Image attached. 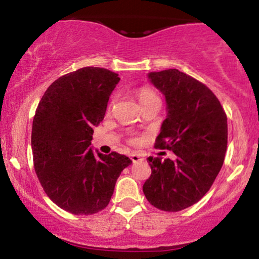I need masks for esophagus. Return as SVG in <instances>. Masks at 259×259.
Wrapping results in <instances>:
<instances>
[{"instance_id":"34e87169","label":"esophagus","mask_w":259,"mask_h":259,"mask_svg":"<svg viewBox=\"0 0 259 259\" xmlns=\"http://www.w3.org/2000/svg\"><path fill=\"white\" fill-rule=\"evenodd\" d=\"M130 158H132V161H133V162H139V161H143V157H141V156L139 155V153H136V152H133V153H130Z\"/></svg>"}]
</instances>
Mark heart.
<instances>
[{"instance_id":"b5f03b06","label":"heart","mask_w":259,"mask_h":259,"mask_svg":"<svg viewBox=\"0 0 259 259\" xmlns=\"http://www.w3.org/2000/svg\"><path fill=\"white\" fill-rule=\"evenodd\" d=\"M136 96H138L139 103H140L141 107L147 106V104H152V103L161 104L160 97H158L157 93H156L155 91H152L151 88H147V87L140 88V90L138 91V93H136ZM113 106H114V98H112V101H110L109 104H108V110L112 109ZM132 143H138V140H136V139H132Z\"/></svg>"}]
</instances>
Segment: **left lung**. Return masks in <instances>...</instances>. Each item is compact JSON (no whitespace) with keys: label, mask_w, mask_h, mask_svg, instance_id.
I'll return each mask as SVG.
<instances>
[{"label":"left lung","mask_w":259,"mask_h":259,"mask_svg":"<svg viewBox=\"0 0 259 259\" xmlns=\"http://www.w3.org/2000/svg\"><path fill=\"white\" fill-rule=\"evenodd\" d=\"M163 93L167 118L155 147L173 151L176 160L149 157L151 176L143 190L149 203L163 211H181L198 203L211 188L227 147V118L217 96L180 70L150 72Z\"/></svg>","instance_id":"8db88e82"}]
</instances>
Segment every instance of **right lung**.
Wrapping results in <instances>:
<instances>
[{
    "instance_id": "right-lung-1",
    "label": "right lung",
    "mask_w": 259,
    "mask_h": 259,
    "mask_svg": "<svg viewBox=\"0 0 259 259\" xmlns=\"http://www.w3.org/2000/svg\"><path fill=\"white\" fill-rule=\"evenodd\" d=\"M120 78L101 67H82L48 87L33 119V162L42 189L61 209L91 215L109 204L115 182L132 160L112 152L95 156L93 126L103 120Z\"/></svg>"
}]
</instances>
